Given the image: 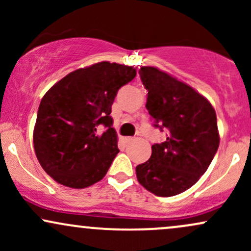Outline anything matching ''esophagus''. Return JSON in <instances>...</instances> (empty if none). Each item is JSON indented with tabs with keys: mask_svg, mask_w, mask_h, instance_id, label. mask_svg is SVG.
<instances>
[{
	"mask_svg": "<svg viewBox=\"0 0 251 251\" xmlns=\"http://www.w3.org/2000/svg\"><path fill=\"white\" fill-rule=\"evenodd\" d=\"M122 142H123V144H125V145H126V144L132 142V137H123Z\"/></svg>",
	"mask_w": 251,
	"mask_h": 251,
	"instance_id": "1",
	"label": "esophagus"
}]
</instances>
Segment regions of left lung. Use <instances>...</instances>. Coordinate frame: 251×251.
I'll return each instance as SVG.
<instances>
[{
    "mask_svg": "<svg viewBox=\"0 0 251 251\" xmlns=\"http://www.w3.org/2000/svg\"><path fill=\"white\" fill-rule=\"evenodd\" d=\"M139 74L153 126L166 129L168 137L152 145L151 158L135 174L150 192L171 197L197 183L214 159L220 145L216 112L198 92L165 72L145 66Z\"/></svg>",
    "mask_w": 251,
    "mask_h": 251,
    "instance_id": "8db88e82",
    "label": "left lung"
}]
</instances>
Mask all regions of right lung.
<instances>
[{
	"label": "right lung",
	"mask_w": 251,
	"mask_h": 251,
	"mask_svg": "<svg viewBox=\"0 0 251 251\" xmlns=\"http://www.w3.org/2000/svg\"><path fill=\"white\" fill-rule=\"evenodd\" d=\"M135 74L131 66L102 61L72 72L43 96L34 127V150L54 180L83 189L105 177L119 152L109 116L112 103ZM98 126L105 132L99 134Z\"/></svg>",
	"instance_id": "right-lung-1"
}]
</instances>
